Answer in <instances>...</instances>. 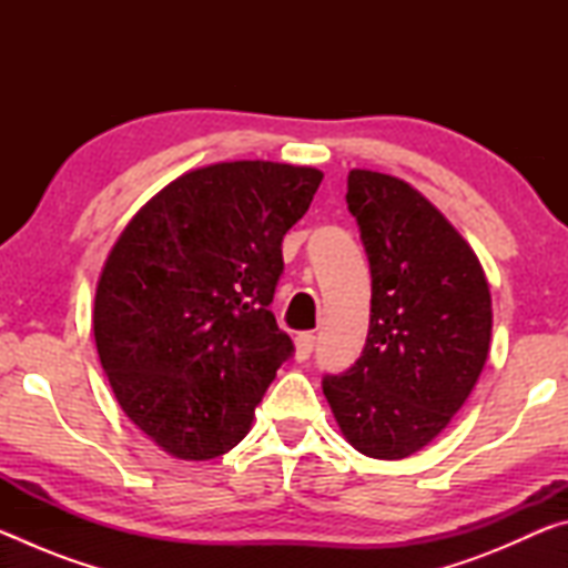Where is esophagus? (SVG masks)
Instances as JSON below:
<instances>
[{"label": "esophagus", "instance_id": "obj_1", "mask_svg": "<svg viewBox=\"0 0 568 568\" xmlns=\"http://www.w3.org/2000/svg\"><path fill=\"white\" fill-rule=\"evenodd\" d=\"M315 348V335L313 333H301L295 338V358L297 361H307L311 358V353Z\"/></svg>", "mask_w": 568, "mask_h": 568}]
</instances>
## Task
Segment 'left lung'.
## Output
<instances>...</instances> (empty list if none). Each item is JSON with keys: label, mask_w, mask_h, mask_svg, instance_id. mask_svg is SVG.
Instances as JSON below:
<instances>
[{"label": "left lung", "mask_w": 568, "mask_h": 568, "mask_svg": "<svg viewBox=\"0 0 568 568\" xmlns=\"http://www.w3.org/2000/svg\"><path fill=\"white\" fill-rule=\"evenodd\" d=\"M348 210L371 265L361 358L323 393L371 458L416 454L474 390L491 343V293L474 250L408 182L351 170Z\"/></svg>", "instance_id": "8db88e82"}]
</instances>
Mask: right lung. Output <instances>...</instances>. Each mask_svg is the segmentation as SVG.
I'll return each mask as SVG.
<instances>
[{
    "label": "right lung",
    "instance_id": "add662e5",
    "mask_svg": "<svg viewBox=\"0 0 568 568\" xmlns=\"http://www.w3.org/2000/svg\"><path fill=\"white\" fill-rule=\"evenodd\" d=\"M323 172L220 162L158 192L102 267L94 343L114 398L168 454L207 460L237 446L291 358L271 311L283 237Z\"/></svg>",
    "mask_w": 568,
    "mask_h": 568
}]
</instances>
